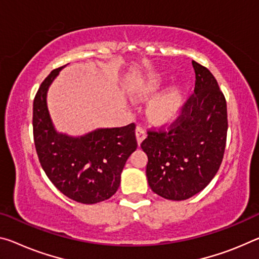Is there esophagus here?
Masks as SVG:
<instances>
[{"label": "esophagus", "mask_w": 259, "mask_h": 259, "mask_svg": "<svg viewBox=\"0 0 259 259\" xmlns=\"http://www.w3.org/2000/svg\"><path fill=\"white\" fill-rule=\"evenodd\" d=\"M136 137H137L138 144H141V143L144 141L145 137H146V130L143 128L142 125L136 126Z\"/></svg>", "instance_id": "34e87169"}]
</instances>
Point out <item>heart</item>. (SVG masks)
<instances>
[{
  "label": "heart",
  "instance_id": "1",
  "mask_svg": "<svg viewBox=\"0 0 259 259\" xmlns=\"http://www.w3.org/2000/svg\"><path fill=\"white\" fill-rule=\"evenodd\" d=\"M163 83V78L160 73H153V75L145 78L142 83H139L134 90L136 96H150L161 89ZM181 92L179 90L173 89L155 98L150 105V115L152 118L157 121H166L173 117L178 112L181 105Z\"/></svg>",
  "mask_w": 259,
  "mask_h": 259
}]
</instances>
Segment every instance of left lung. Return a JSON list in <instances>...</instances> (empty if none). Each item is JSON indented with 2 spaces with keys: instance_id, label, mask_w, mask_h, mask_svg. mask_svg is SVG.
<instances>
[{
  "instance_id": "left-lung-1",
  "label": "left lung",
  "mask_w": 259,
  "mask_h": 259,
  "mask_svg": "<svg viewBox=\"0 0 259 259\" xmlns=\"http://www.w3.org/2000/svg\"><path fill=\"white\" fill-rule=\"evenodd\" d=\"M195 91L169 124L147 130L141 144L146 176L155 194L184 200L198 194L218 173L227 139V104L214 76L192 61Z\"/></svg>"
}]
</instances>
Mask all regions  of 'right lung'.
<instances>
[{
    "label": "right lung",
    "instance_id": "right-lung-1",
    "mask_svg": "<svg viewBox=\"0 0 259 259\" xmlns=\"http://www.w3.org/2000/svg\"><path fill=\"white\" fill-rule=\"evenodd\" d=\"M63 67L45 78L33 100V138L40 165L51 182L69 198L100 203L117 191L126 159L137 149L136 124L98 129L84 137L59 135L49 117L48 86Z\"/></svg>",
    "mask_w": 259,
    "mask_h": 259
}]
</instances>
